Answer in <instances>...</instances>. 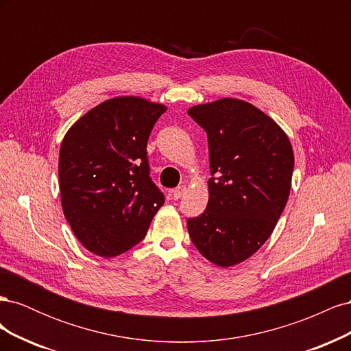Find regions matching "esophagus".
Instances as JSON below:
<instances>
[{
  "mask_svg": "<svg viewBox=\"0 0 351 351\" xmlns=\"http://www.w3.org/2000/svg\"><path fill=\"white\" fill-rule=\"evenodd\" d=\"M186 186H178V187H176V189H173L171 190V196H173V199H180V197H183V195L186 193Z\"/></svg>",
  "mask_w": 351,
  "mask_h": 351,
  "instance_id": "obj_1",
  "label": "esophagus"
}]
</instances>
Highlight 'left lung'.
Listing matches in <instances>:
<instances>
[{"label": "left lung", "instance_id": "1", "mask_svg": "<svg viewBox=\"0 0 351 351\" xmlns=\"http://www.w3.org/2000/svg\"><path fill=\"white\" fill-rule=\"evenodd\" d=\"M187 114L208 134L209 200L187 219L196 249L217 267L250 258L269 239L291 189L294 154L289 137L254 105L222 98Z\"/></svg>", "mask_w": 351, "mask_h": 351}]
</instances>
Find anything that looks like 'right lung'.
I'll return each instance as SVG.
<instances>
[{
  "instance_id": "add662e5",
  "label": "right lung",
  "mask_w": 351,
  "mask_h": 351,
  "mask_svg": "<svg viewBox=\"0 0 351 351\" xmlns=\"http://www.w3.org/2000/svg\"><path fill=\"white\" fill-rule=\"evenodd\" d=\"M162 104L117 97L88 111L60 147L61 205L89 252L114 258L147 232L164 195L149 177L146 145Z\"/></svg>"
}]
</instances>
